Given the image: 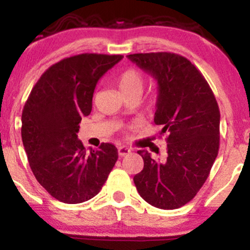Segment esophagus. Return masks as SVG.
I'll return each instance as SVG.
<instances>
[{
	"instance_id": "34e87169",
	"label": "esophagus",
	"mask_w": 250,
	"mask_h": 250,
	"mask_svg": "<svg viewBox=\"0 0 250 250\" xmlns=\"http://www.w3.org/2000/svg\"><path fill=\"white\" fill-rule=\"evenodd\" d=\"M117 150H119L120 156H125V155H128L129 153H130V149L125 147V146H120V147L117 148Z\"/></svg>"
}]
</instances>
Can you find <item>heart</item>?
Here are the masks:
<instances>
[{"instance_id": "obj_1", "label": "heart", "mask_w": 250, "mask_h": 250, "mask_svg": "<svg viewBox=\"0 0 250 250\" xmlns=\"http://www.w3.org/2000/svg\"><path fill=\"white\" fill-rule=\"evenodd\" d=\"M145 75L142 71L136 68H127L117 77V85L123 94V96L130 94H140L141 95L145 87Z\"/></svg>"}]
</instances>
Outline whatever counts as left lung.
Here are the masks:
<instances>
[{"instance_id":"left-lung-1","label":"left lung","mask_w":250,"mask_h":250,"mask_svg":"<svg viewBox=\"0 0 250 250\" xmlns=\"http://www.w3.org/2000/svg\"><path fill=\"white\" fill-rule=\"evenodd\" d=\"M159 84L155 125L167 134V160L146 150L143 169L134 176L137 191L149 205L176 209L187 205L205 185L220 147V109L205 76L179 54L146 53L127 56Z\"/></svg>"}]
</instances>
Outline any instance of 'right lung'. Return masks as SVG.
<instances>
[{"label": "right lung", "instance_id": "1", "mask_svg": "<svg viewBox=\"0 0 250 250\" xmlns=\"http://www.w3.org/2000/svg\"><path fill=\"white\" fill-rule=\"evenodd\" d=\"M122 57L85 53L63 59L42 74L25 101L21 135L31 171L63 203L93 199L117 161L115 146L101 143L88 153L76 133L90 114L97 81Z\"/></svg>", "mask_w": 250, "mask_h": 250}]
</instances>
